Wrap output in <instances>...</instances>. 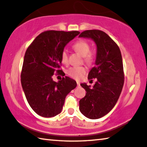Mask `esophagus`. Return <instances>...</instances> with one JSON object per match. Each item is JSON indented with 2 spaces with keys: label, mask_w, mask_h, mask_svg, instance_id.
<instances>
[{
  "label": "esophagus",
  "mask_w": 147,
  "mask_h": 147,
  "mask_svg": "<svg viewBox=\"0 0 147 147\" xmlns=\"http://www.w3.org/2000/svg\"><path fill=\"white\" fill-rule=\"evenodd\" d=\"M80 84L79 82H77V86L80 87Z\"/></svg>",
  "instance_id": "esophagus-1"
}]
</instances>
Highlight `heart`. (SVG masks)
I'll return each mask as SVG.
<instances>
[{
  "label": "heart",
  "instance_id": "1",
  "mask_svg": "<svg viewBox=\"0 0 147 147\" xmlns=\"http://www.w3.org/2000/svg\"><path fill=\"white\" fill-rule=\"evenodd\" d=\"M73 49L74 51L77 52L81 56H84V60L87 63H91L93 62L94 59L93 54L89 52L90 51V45L88 42L84 40H80L76 42L73 45ZM62 63H66L68 61L67 53L65 51H63L61 53V56ZM87 68L85 66H73L69 68L67 71V73L68 75L75 80H80L83 76L86 73Z\"/></svg>",
  "mask_w": 147,
  "mask_h": 147
}]
</instances>
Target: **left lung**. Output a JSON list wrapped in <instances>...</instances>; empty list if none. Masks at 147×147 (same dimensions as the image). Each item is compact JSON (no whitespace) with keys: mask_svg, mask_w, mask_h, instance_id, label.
Returning a JSON list of instances; mask_svg holds the SVG:
<instances>
[{"mask_svg":"<svg viewBox=\"0 0 147 147\" xmlns=\"http://www.w3.org/2000/svg\"><path fill=\"white\" fill-rule=\"evenodd\" d=\"M79 38L91 39L96 46L95 66L88 74V79L96 81L92 88L80 84L86 94L79 102V109L86 117L97 119L108 114L120 96L124 77L123 59L117 45L104 32L86 30Z\"/></svg>","mask_w":147,"mask_h":147,"instance_id":"obj_1","label":"left lung"}]
</instances>
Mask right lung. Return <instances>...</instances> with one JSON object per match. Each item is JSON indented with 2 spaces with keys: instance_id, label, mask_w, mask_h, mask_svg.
<instances>
[{
  "instance_id": "right-lung-1",
  "label": "right lung",
  "mask_w": 147,
  "mask_h": 147,
  "mask_svg": "<svg viewBox=\"0 0 147 147\" xmlns=\"http://www.w3.org/2000/svg\"><path fill=\"white\" fill-rule=\"evenodd\" d=\"M78 31L49 30L37 36L27 49L21 72V84L29 105L39 115L53 117L61 113L66 96L76 82L65 76L58 82L53 76L61 63L65 47Z\"/></svg>"
}]
</instances>
